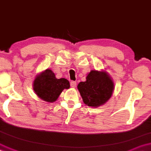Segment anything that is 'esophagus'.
<instances>
[{
    "label": "esophagus",
    "instance_id": "esophagus-1",
    "mask_svg": "<svg viewBox=\"0 0 151 151\" xmlns=\"http://www.w3.org/2000/svg\"><path fill=\"white\" fill-rule=\"evenodd\" d=\"M70 87H76V81H71L70 82Z\"/></svg>",
    "mask_w": 151,
    "mask_h": 151
}]
</instances>
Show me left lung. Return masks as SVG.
Returning a JSON list of instances; mask_svg holds the SVG:
<instances>
[{
    "label": "left lung",
    "mask_w": 151,
    "mask_h": 151,
    "mask_svg": "<svg viewBox=\"0 0 151 151\" xmlns=\"http://www.w3.org/2000/svg\"><path fill=\"white\" fill-rule=\"evenodd\" d=\"M78 89L86 105L98 107L111 97L114 83L106 72L91 70L87 74L86 81L78 85Z\"/></svg>",
    "instance_id": "left-lung-1"
}]
</instances>
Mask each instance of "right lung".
<instances>
[{
	"mask_svg": "<svg viewBox=\"0 0 151 151\" xmlns=\"http://www.w3.org/2000/svg\"><path fill=\"white\" fill-rule=\"evenodd\" d=\"M33 87L39 98L52 103L58 99L64 89L69 88L70 83L66 78H56L51 70L46 69L36 76Z\"/></svg>",
	"mask_w": 151,
	"mask_h": 151,
	"instance_id": "right-lung-1",
	"label": "right lung"
}]
</instances>
